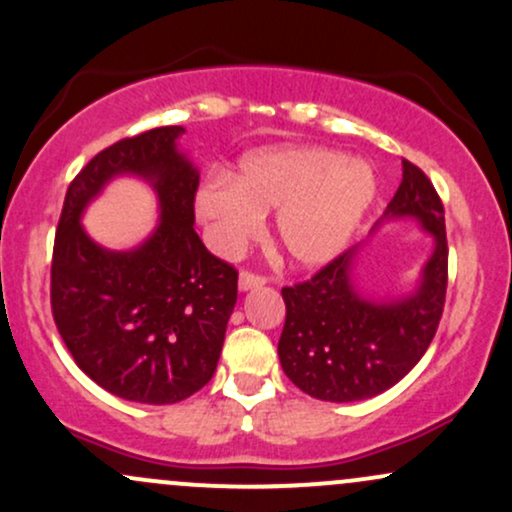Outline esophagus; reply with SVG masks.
Listing matches in <instances>:
<instances>
[{
  "label": "esophagus",
  "instance_id": "1",
  "mask_svg": "<svg viewBox=\"0 0 512 512\" xmlns=\"http://www.w3.org/2000/svg\"><path fill=\"white\" fill-rule=\"evenodd\" d=\"M264 284H267V276L250 272V269H243V272H240V276H238V286H240V291L260 289V286H264Z\"/></svg>",
  "mask_w": 512,
  "mask_h": 512
}]
</instances>
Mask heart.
<instances>
[{
  "label": "heart",
  "instance_id": "b5f03b06",
  "mask_svg": "<svg viewBox=\"0 0 512 512\" xmlns=\"http://www.w3.org/2000/svg\"><path fill=\"white\" fill-rule=\"evenodd\" d=\"M375 197L368 163L313 146L250 154L236 180L216 175L197 192V214L216 250L236 252L276 214V238L293 264L313 267L346 248Z\"/></svg>",
  "mask_w": 512,
  "mask_h": 512
}]
</instances>
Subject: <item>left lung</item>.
Returning <instances> with one entry per match:
<instances>
[{"instance_id":"left-lung-1","label":"left lung","mask_w":512,"mask_h":512,"mask_svg":"<svg viewBox=\"0 0 512 512\" xmlns=\"http://www.w3.org/2000/svg\"><path fill=\"white\" fill-rule=\"evenodd\" d=\"M385 216H414L436 238V250L411 296L383 303L358 296L351 284L356 250H344L308 281L281 289L286 322L279 361L305 395L325 402L380 395L421 361L436 337L448 291L445 209L433 182L407 158L402 185Z\"/></svg>"}]
</instances>
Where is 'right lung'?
Returning a JSON list of instances; mask_svg holds the SVG:
<instances>
[{
  "label": "right lung",
  "instance_id": "obj_1",
  "mask_svg": "<svg viewBox=\"0 0 512 512\" xmlns=\"http://www.w3.org/2000/svg\"><path fill=\"white\" fill-rule=\"evenodd\" d=\"M185 129L156 127L96 154L69 185L50 269V305L69 354L93 383L142 404H175L202 390L219 363L238 272L195 231L197 170L178 154ZM155 185L162 223L144 246L103 251L78 219L110 177Z\"/></svg>",
  "mask_w": 512,
  "mask_h": 512
}]
</instances>
